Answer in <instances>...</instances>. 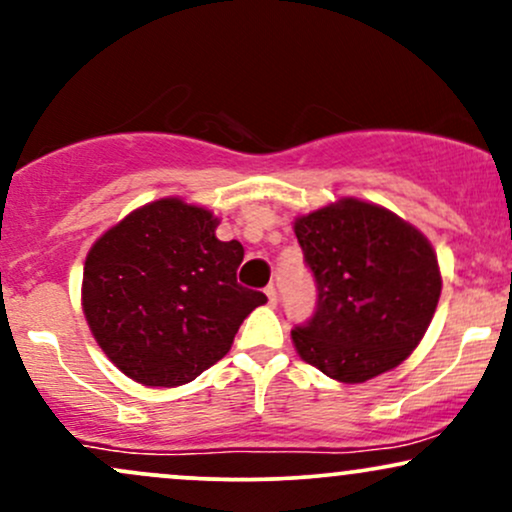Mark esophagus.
Wrapping results in <instances>:
<instances>
[{
  "instance_id": "1",
  "label": "esophagus",
  "mask_w": 512,
  "mask_h": 512,
  "mask_svg": "<svg viewBox=\"0 0 512 512\" xmlns=\"http://www.w3.org/2000/svg\"><path fill=\"white\" fill-rule=\"evenodd\" d=\"M264 293H267V303L272 305V308H274L276 301H279V293H276V286H274V284H269L267 289H264Z\"/></svg>"
}]
</instances>
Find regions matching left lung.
<instances>
[{
	"label": "left lung",
	"instance_id": "1",
	"mask_svg": "<svg viewBox=\"0 0 512 512\" xmlns=\"http://www.w3.org/2000/svg\"><path fill=\"white\" fill-rule=\"evenodd\" d=\"M317 308L291 332L301 358L339 383H366L419 346L440 298L436 250L411 223L344 197L293 223Z\"/></svg>",
	"mask_w": 512,
	"mask_h": 512
}]
</instances>
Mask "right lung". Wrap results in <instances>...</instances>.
<instances>
[{
	"instance_id": "right-lung-1",
	"label": "right lung",
	"mask_w": 512,
	"mask_h": 512,
	"mask_svg": "<svg viewBox=\"0 0 512 512\" xmlns=\"http://www.w3.org/2000/svg\"><path fill=\"white\" fill-rule=\"evenodd\" d=\"M219 219L180 197L134 209L88 250L81 308L105 356L149 387L195 380L231 349L262 291L236 281L238 240L216 238Z\"/></svg>"
}]
</instances>
